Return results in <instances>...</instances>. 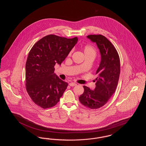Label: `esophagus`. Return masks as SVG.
<instances>
[{"instance_id":"esophagus-1","label":"esophagus","mask_w":146,"mask_h":146,"mask_svg":"<svg viewBox=\"0 0 146 146\" xmlns=\"http://www.w3.org/2000/svg\"><path fill=\"white\" fill-rule=\"evenodd\" d=\"M69 85H70V86H76V84L75 83H73V82H72V83H70L69 84Z\"/></svg>"}]
</instances>
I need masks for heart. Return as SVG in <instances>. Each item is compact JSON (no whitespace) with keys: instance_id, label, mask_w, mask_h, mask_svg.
I'll return each mask as SVG.
<instances>
[{"instance_id":"1","label":"heart","mask_w":146,"mask_h":146,"mask_svg":"<svg viewBox=\"0 0 146 146\" xmlns=\"http://www.w3.org/2000/svg\"><path fill=\"white\" fill-rule=\"evenodd\" d=\"M84 53L85 56H91L95 57L96 55V51L95 48L90 45H86L83 47Z\"/></svg>"}]
</instances>
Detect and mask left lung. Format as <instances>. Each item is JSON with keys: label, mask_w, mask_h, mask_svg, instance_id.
I'll return each instance as SVG.
<instances>
[{"label": "left lung", "mask_w": 146, "mask_h": 146, "mask_svg": "<svg viewBox=\"0 0 146 146\" xmlns=\"http://www.w3.org/2000/svg\"><path fill=\"white\" fill-rule=\"evenodd\" d=\"M87 38L96 42L101 58L96 73L95 89L84 86V92L79 100L85 107L95 110L104 106L115 91L120 72V59L117 50L104 35H89Z\"/></svg>", "instance_id": "8db88e82"}]
</instances>
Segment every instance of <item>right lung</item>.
Masks as SVG:
<instances>
[{
    "instance_id": "right-lung-1",
    "label": "right lung",
    "mask_w": 146,
    "mask_h": 146,
    "mask_svg": "<svg viewBox=\"0 0 146 146\" xmlns=\"http://www.w3.org/2000/svg\"><path fill=\"white\" fill-rule=\"evenodd\" d=\"M78 40L77 37L48 35L30 50L26 63V90L32 101L42 108L55 106L66 90L68 83L56 75L54 66L61 64Z\"/></svg>"
}]
</instances>
